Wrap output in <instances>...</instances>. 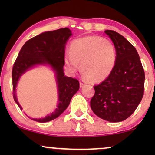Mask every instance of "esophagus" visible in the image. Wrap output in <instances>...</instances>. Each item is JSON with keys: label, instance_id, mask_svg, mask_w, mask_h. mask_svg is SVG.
<instances>
[{"label": "esophagus", "instance_id": "34e87169", "mask_svg": "<svg viewBox=\"0 0 155 155\" xmlns=\"http://www.w3.org/2000/svg\"><path fill=\"white\" fill-rule=\"evenodd\" d=\"M84 86V82H82V81H80V87H82Z\"/></svg>", "mask_w": 155, "mask_h": 155}]
</instances>
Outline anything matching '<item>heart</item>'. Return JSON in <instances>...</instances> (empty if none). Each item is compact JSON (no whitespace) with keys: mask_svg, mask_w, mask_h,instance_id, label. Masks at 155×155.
<instances>
[{"mask_svg":"<svg viewBox=\"0 0 155 155\" xmlns=\"http://www.w3.org/2000/svg\"><path fill=\"white\" fill-rule=\"evenodd\" d=\"M117 52L111 41L98 36H87L72 42L71 53L65 55L64 64L71 74L77 73L81 63L84 76L94 82L107 79L115 67Z\"/></svg>","mask_w":155,"mask_h":155,"instance_id":"b5f03b06","label":"heart"}]
</instances>
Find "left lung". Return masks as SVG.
Returning a JSON list of instances; mask_svg holds the SVG:
<instances>
[{
  "label": "left lung",
  "instance_id": "1",
  "mask_svg": "<svg viewBox=\"0 0 155 155\" xmlns=\"http://www.w3.org/2000/svg\"><path fill=\"white\" fill-rule=\"evenodd\" d=\"M104 32L115 46L117 58L109 77L94 86L90 106L98 117L120 122L135 111L143 99L145 72L136 49L126 38L113 30Z\"/></svg>",
  "mask_w": 155,
  "mask_h": 155
}]
</instances>
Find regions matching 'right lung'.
I'll return each instance as SVG.
<instances>
[{
    "mask_svg": "<svg viewBox=\"0 0 155 155\" xmlns=\"http://www.w3.org/2000/svg\"><path fill=\"white\" fill-rule=\"evenodd\" d=\"M71 35V31L67 27L40 34L23 45L14 63L12 71L13 98L20 109L22 108L17 99L16 87L21 76L31 68L41 65H49L55 73L58 93L57 108L46 117L31 118L35 121L45 123L58 118L79 90V81L65 76L63 72L65 44Z\"/></svg>",
    "mask_w": 155,
    "mask_h": 155,
    "instance_id": "obj_1",
    "label": "right lung"
}]
</instances>
